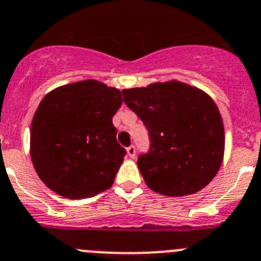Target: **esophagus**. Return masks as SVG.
<instances>
[{"mask_svg": "<svg viewBox=\"0 0 261 261\" xmlns=\"http://www.w3.org/2000/svg\"><path fill=\"white\" fill-rule=\"evenodd\" d=\"M126 151H127V155L130 156V158H135V155H136V149H135V146L130 145L127 149H126Z\"/></svg>", "mask_w": 261, "mask_h": 261, "instance_id": "34e87169", "label": "esophagus"}]
</instances>
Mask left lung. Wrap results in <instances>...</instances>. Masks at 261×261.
I'll list each match as a JSON object with an SVG mask.
<instances>
[{
	"instance_id": "1",
	"label": "left lung",
	"mask_w": 261,
	"mask_h": 261,
	"mask_svg": "<svg viewBox=\"0 0 261 261\" xmlns=\"http://www.w3.org/2000/svg\"><path fill=\"white\" fill-rule=\"evenodd\" d=\"M123 102L148 128L150 148L138 158L149 189L167 196L200 191L218 172L224 127L214 100L185 83L123 89Z\"/></svg>"
}]
</instances>
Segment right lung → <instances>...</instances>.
I'll list each match as a JSON object with an SVG mask.
<instances>
[{
  "label": "right lung",
  "instance_id": "obj_1",
  "mask_svg": "<svg viewBox=\"0 0 261 261\" xmlns=\"http://www.w3.org/2000/svg\"><path fill=\"white\" fill-rule=\"evenodd\" d=\"M121 92L97 80L56 88L38 106L30 127V156L56 194L85 199L110 189L126 155L112 117Z\"/></svg>",
  "mask_w": 261,
  "mask_h": 261
}]
</instances>
